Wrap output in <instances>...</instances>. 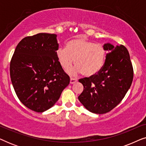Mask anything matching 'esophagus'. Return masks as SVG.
Here are the masks:
<instances>
[{
	"instance_id": "obj_1",
	"label": "esophagus",
	"mask_w": 146,
	"mask_h": 146,
	"mask_svg": "<svg viewBox=\"0 0 146 146\" xmlns=\"http://www.w3.org/2000/svg\"><path fill=\"white\" fill-rule=\"evenodd\" d=\"M78 80L76 79H75V78H70V83L71 84H74V83H76V82Z\"/></svg>"
}]
</instances>
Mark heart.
<instances>
[{
	"label": "heart",
	"mask_w": 146,
	"mask_h": 146,
	"mask_svg": "<svg viewBox=\"0 0 146 146\" xmlns=\"http://www.w3.org/2000/svg\"><path fill=\"white\" fill-rule=\"evenodd\" d=\"M56 57L61 67L66 70L74 63L76 66L69 70L72 75L82 72L86 76L97 74L104 65L106 52L100 44H94L82 38L68 42L66 48H59Z\"/></svg>",
	"instance_id": "heart-1"
}]
</instances>
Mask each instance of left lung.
<instances>
[{
  "label": "left lung",
  "instance_id": "8db88e82",
  "mask_svg": "<svg viewBox=\"0 0 146 146\" xmlns=\"http://www.w3.org/2000/svg\"><path fill=\"white\" fill-rule=\"evenodd\" d=\"M108 51L104 65L97 74L79 80L84 90L78 100L94 113L108 112L122 100L133 80V71L128 51L124 46L104 44Z\"/></svg>",
  "mask_w": 146,
  "mask_h": 146
}]
</instances>
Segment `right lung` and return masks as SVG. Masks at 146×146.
<instances>
[{
    "label": "right lung",
    "instance_id": "1",
    "mask_svg": "<svg viewBox=\"0 0 146 146\" xmlns=\"http://www.w3.org/2000/svg\"><path fill=\"white\" fill-rule=\"evenodd\" d=\"M57 35L39 33L18 44L10 64L11 82L28 108L44 112L58 100L70 78L56 57Z\"/></svg>",
    "mask_w": 146,
    "mask_h": 146
}]
</instances>
